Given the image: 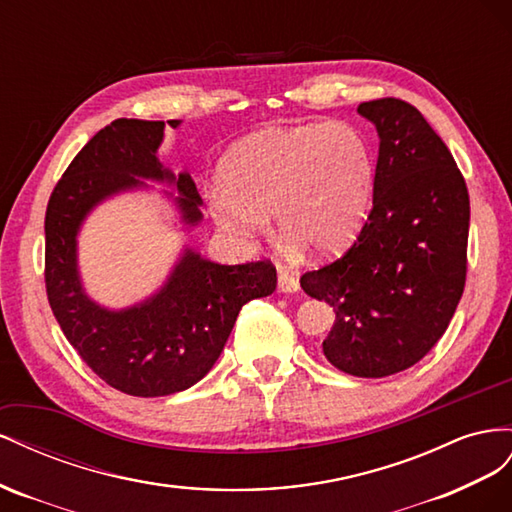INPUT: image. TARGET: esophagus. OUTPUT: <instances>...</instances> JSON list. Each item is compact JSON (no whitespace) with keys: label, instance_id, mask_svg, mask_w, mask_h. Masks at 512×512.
I'll use <instances>...</instances> for the list:
<instances>
[{"label":"esophagus","instance_id":"esophagus-1","mask_svg":"<svg viewBox=\"0 0 512 512\" xmlns=\"http://www.w3.org/2000/svg\"><path fill=\"white\" fill-rule=\"evenodd\" d=\"M298 289H300V283L296 276L285 270H279V291H283V294H296Z\"/></svg>","mask_w":512,"mask_h":512}]
</instances>
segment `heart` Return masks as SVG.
Returning <instances> with one entry per match:
<instances>
[{"mask_svg": "<svg viewBox=\"0 0 512 512\" xmlns=\"http://www.w3.org/2000/svg\"><path fill=\"white\" fill-rule=\"evenodd\" d=\"M221 182L208 203L231 236H259L266 214H274L283 242L330 255L352 242L367 218L375 158L369 139L349 122L270 128L233 145Z\"/></svg>", "mask_w": 512, "mask_h": 512, "instance_id": "1", "label": "heart"}]
</instances>
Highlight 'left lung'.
Segmentation results:
<instances>
[{"label": "left lung", "instance_id": "1", "mask_svg": "<svg viewBox=\"0 0 512 512\" xmlns=\"http://www.w3.org/2000/svg\"><path fill=\"white\" fill-rule=\"evenodd\" d=\"M375 124L373 208L347 253L304 272L302 289L337 319L324 354L339 371L386 377L425 358L463 296L470 195L440 135L410 102L358 105Z\"/></svg>", "mask_w": 512, "mask_h": 512}]
</instances>
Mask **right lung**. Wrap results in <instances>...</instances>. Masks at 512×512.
<instances>
[{
	"label": "right lung",
	"instance_id": "right-lung-1",
	"mask_svg": "<svg viewBox=\"0 0 512 512\" xmlns=\"http://www.w3.org/2000/svg\"><path fill=\"white\" fill-rule=\"evenodd\" d=\"M178 128L180 120H169ZM165 122L120 118L72 158L45 216V285L68 343L100 379L133 397H165L191 388L221 356L242 306L276 289L268 259L214 264L186 248L158 294L122 311L87 298L77 270V233L100 201L143 180L169 182L182 221H201V197L188 173L173 175L156 158Z\"/></svg>",
	"mask_w": 512,
	"mask_h": 512
}]
</instances>
